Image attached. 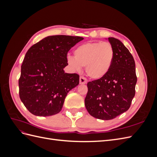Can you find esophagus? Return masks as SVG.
Segmentation results:
<instances>
[{"instance_id": "1", "label": "esophagus", "mask_w": 157, "mask_h": 157, "mask_svg": "<svg viewBox=\"0 0 157 157\" xmlns=\"http://www.w3.org/2000/svg\"><path fill=\"white\" fill-rule=\"evenodd\" d=\"M79 81H80V84H85L87 83V80L86 78L82 77V76H81V77H80V79H79Z\"/></svg>"}]
</instances>
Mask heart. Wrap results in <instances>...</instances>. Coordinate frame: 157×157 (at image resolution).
Returning a JSON list of instances; mask_svg holds the SVG:
<instances>
[{"label": "heart", "instance_id": "obj_1", "mask_svg": "<svg viewBox=\"0 0 157 157\" xmlns=\"http://www.w3.org/2000/svg\"><path fill=\"white\" fill-rule=\"evenodd\" d=\"M115 52L113 46L107 42H87L78 46L74 51V56L67 58L68 65L75 71L86 67L90 77L101 78L110 71Z\"/></svg>", "mask_w": 157, "mask_h": 157}]
</instances>
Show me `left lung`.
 Instances as JSON below:
<instances>
[{
  "instance_id": "left-lung-1",
  "label": "left lung",
  "mask_w": 157,
  "mask_h": 157,
  "mask_svg": "<svg viewBox=\"0 0 157 157\" xmlns=\"http://www.w3.org/2000/svg\"><path fill=\"white\" fill-rule=\"evenodd\" d=\"M115 56L111 68L101 78L87 84L84 103L91 116L111 120L130 108L136 93V65L129 50L118 39L108 38Z\"/></svg>"
}]
</instances>
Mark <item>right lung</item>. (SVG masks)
I'll return each mask as SVG.
<instances>
[{
  "label": "right lung",
  "mask_w": 157,
  "mask_h": 157,
  "mask_svg": "<svg viewBox=\"0 0 157 157\" xmlns=\"http://www.w3.org/2000/svg\"><path fill=\"white\" fill-rule=\"evenodd\" d=\"M84 39L80 36H47L28 50L21 67L19 94L33 115L48 117L58 114L71 90L78 86L79 75L66 73L69 50Z\"/></svg>",
  "instance_id": "right-lung-1"
}]
</instances>
